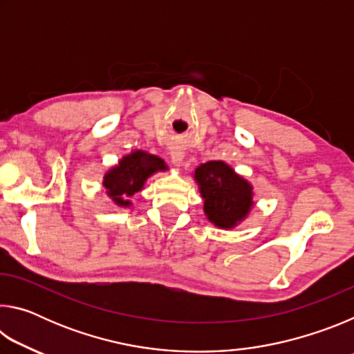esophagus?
Here are the masks:
<instances>
[{
	"mask_svg": "<svg viewBox=\"0 0 354 354\" xmlns=\"http://www.w3.org/2000/svg\"><path fill=\"white\" fill-rule=\"evenodd\" d=\"M170 159L171 164L175 167H181L184 162V153L179 151V149H171L170 151Z\"/></svg>",
	"mask_w": 354,
	"mask_h": 354,
	"instance_id": "esophagus-1",
	"label": "esophagus"
}]
</instances>
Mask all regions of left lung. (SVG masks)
Masks as SVG:
<instances>
[{"mask_svg": "<svg viewBox=\"0 0 354 354\" xmlns=\"http://www.w3.org/2000/svg\"><path fill=\"white\" fill-rule=\"evenodd\" d=\"M206 218L220 230H234L254 207L253 184L225 160H209L194 171Z\"/></svg>", "mask_w": 354, "mask_h": 354, "instance_id": "left-lung-1", "label": "left lung"}]
</instances>
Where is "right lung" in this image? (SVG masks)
Listing matches in <instances>:
<instances>
[{
  "label": "right lung",
  "instance_id": "add662e5",
  "mask_svg": "<svg viewBox=\"0 0 354 354\" xmlns=\"http://www.w3.org/2000/svg\"><path fill=\"white\" fill-rule=\"evenodd\" d=\"M167 170L169 167L159 156L147 153L143 149H134L124 154L115 165H112L104 173L103 185L113 205L127 209L133 206L131 198L137 192L143 190L149 178L156 173Z\"/></svg>",
  "mask_w": 354,
  "mask_h": 354
}]
</instances>
